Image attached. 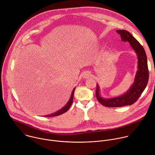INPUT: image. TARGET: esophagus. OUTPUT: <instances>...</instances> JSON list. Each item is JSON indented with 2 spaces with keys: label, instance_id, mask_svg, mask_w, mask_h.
Returning <instances> with one entry per match:
<instances>
[{
  "label": "esophagus",
  "instance_id": "esophagus-1",
  "mask_svg": "<svg viewBox=\"0 0 155 155\" xmlns=\"http://www.w3.org/2000/svg\"><path fill=\"white\" fill-rule=\"evenodd\" d=\"M90 76H91V74H90V72H88V71H85L83 74V78H88Z\"/></svg>",
  "mask_w": 155,
  "mask_h": 155
}]
</instances>
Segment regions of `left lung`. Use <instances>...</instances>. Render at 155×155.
<instances>
[{"instance_id": "left-lung-1", "label": "left lung", "mask_w": 155, "mask_h": 155, "mask_svg": "<svg viewBox=\"0 0 155 155\" xmlns=\"http://www.w3.org/2000/svg\"><path fill=\"white\" fill-rule=\"evenodd\" d=\"M117 32L120 35L122 41L130 43V46L137 54L138 64L134 82L128 90L123 95L110 98H104L100 95V87L97 84V98L101 104L109 107H121L134 104L145 90L148 84L149 77L147 57L142 46L128 31L117 30Z\"/></svg>"}]
</instances>
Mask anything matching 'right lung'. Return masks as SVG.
I'll return each instance as SVG.
<instances>
[{
	"instance_id": "obj_1",
	"label": "right lung",
	"mask_w": 155,
	"mask_h": 155,
	"mask_svg": "<svg viewBox=\"0 0 155 155\" xmlns=\"http://www.w3.org/2000/svg\"><path fill=\"white\" fill-rule=\"evenodd\" d=\"M74 90H75V87L74 88V89L72 91V93H71V97H70V100H68V101L67 102V103L66 104L65 106H64L62 108H61V109L58 110V111L53 113V114H49V115H45L46 117H55V116H57V115H60L61 114H62L65 112H66L70 108V107L71 106V105L73 103V96H74Z\"/></svg>"
}]
</instances>
